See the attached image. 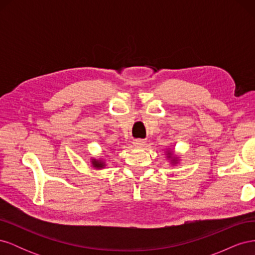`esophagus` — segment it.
<instances>
[{
	"label": "esophagus",
	"mask_w": 255,
	"mask_h": 255,
	"mask_svg": "<svg viewBox=\"0 0 255 255\" xmlns=\"http://www.w3.org/2000/svg\"><path fill=\"white\" fill-rule=\"evenodd\" d=\"M144 143H145V140H143V139H135L133 141V144L135 146H142Z\"/></svg>",
	"instance_id": "1"
}]
</instances>
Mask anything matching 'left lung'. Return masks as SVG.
Masks as SVG:
<instances>
[{"mask_svg":"<svg viewBox=\"0 0 255 255\" xmlns=\"http://www.w3.org/2000/svg\"><path fill=\"white\" fill-rule=\"evenodd\" d=\"M167 155H168V156H167L168 158H171V159H172V160H171V163H172V164H176L177 158H176V157H172V153H171L170 151H168V152H167Z\"/></svg>","mask_w":255,"mask_h":255,"instance_id":"1","label":"left lung"}]
</instances>
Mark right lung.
Listing matches in <instances>:
<instances>
[{"instance_id": "right-lung-1", "label": "right lung", "mask_w": 255, "mask_h": 255, "mask_svg": "<svg viewBox=\"0 0 255 255\" xmlns=\"http://www.w3.org/2000/svg\"><path fill=\"white\" fill-rule=\"evenodd\" d=\"M91 163H92V166H94V167L97 168V169L103 168V167L105 166V164L103 163V160H98V159H95V158H92Z\"/></svg>"}]
</instances>
